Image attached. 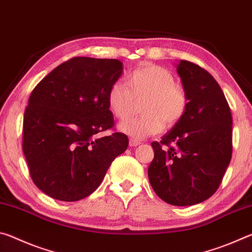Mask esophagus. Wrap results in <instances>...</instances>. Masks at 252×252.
Masks as SVG:
<instances>
[{"mask_svg":"<svg viewBox=\"0 0 252 252\" xmlns=\"http://www.w3.org/2000/svg\"><path fill=\"white\" fill-rule=\"evenodd\" d=\"M129 144H130V147H138L140 144V141H138V140H134V139H131L129 141Z\"/></svg>","mask_w":252,"mask_h":252,"instance_id":"1","label":"esophagus"}]
</instances>
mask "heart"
<instances>
[{
    "mask_svg": "<svg viewBox=\"0 0 252 252\" xmlns=\"http://www.w3.org/2000/svg\"><path fill=\"white\" fill-rule=\"evenodd\" d=\"M125 84L114 83L106 95L111 113L118 119L129 117L134 106L133 100L143 97L142 116L121 122L118 130L134 139L155 135L163 129L171 127L181 120L187 112L189 99L180 84L174 82L169 70L160 65H140L126 75Z\"/></svg>",
    "mask_w": 252,
    "mask_h": 252,
    "instance_id": "heart-1",
    "label": "heart"
}]
</instances>
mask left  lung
I'll list each match as a JSON object with an SVG mask.
<instances>
[{
  "instance_id": "8db88e82",
  "label": "left lung",
  "mask_w": 252,
  "mask_h": 252,
  "mask_svg": "<svg viewBox=\"0 0 252 252\" xmlns=\"http://www.w3.org/2000/svg\"><path fill=\"white\" fill-rule=\"evenodd\" d=\"M177 72L189 99L187 112L160 142H152L150 185L173 206L203 202L218 189L231 160L232 117L215 78L185 60Z\"/></svg>"
}]
</instances>
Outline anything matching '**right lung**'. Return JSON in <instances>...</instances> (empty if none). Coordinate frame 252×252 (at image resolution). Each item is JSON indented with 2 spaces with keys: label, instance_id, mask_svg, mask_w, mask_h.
<instances>
[{
  "label": "right lung",
  "instance_id": "right-lung-1",
  "mask_svg": "<svg viewBox=\"0 0 252 252\" xmlns=\"http://www.w3.org/2000/svg\"><path fill=\"white\" fill-rule=\"evenodd\" d=\"M123 73L116 59L73 58L45 76L32 91L23 119V153L33 182L49 197L78 201L103 180L129 139L113 126L110 88Z\"/></svg>",
  "mask_w": 252,
  "mask_h": 252
}]
</instances>
